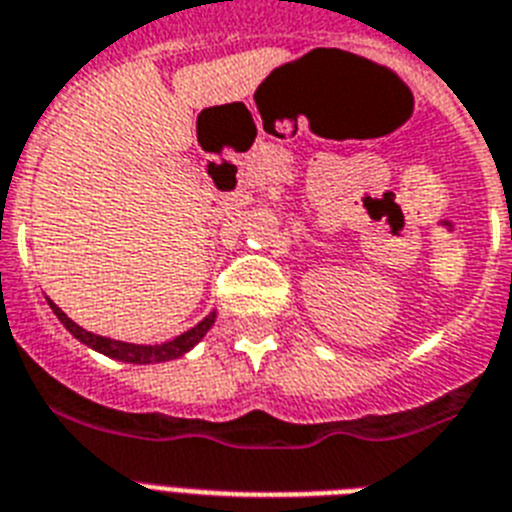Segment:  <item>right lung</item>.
<instances>
[{
  "label": "right lung",
  "mask_w": 512,
  "mask_h": 512,
  "mask_svg": "<svg viewBox=\"0 0 512 512\" xmlns=\"http://www.w3.org/2000/svg\"><path fill=\"white\" fill-rule=\"evenodd\" d=\"M52 311L57 314V319L70 329V335L78 337L80 342H86L88 348L99 350L104 356L109 358H117V361H125V363H162V361H172V358H180L183 353H188L193 345H196L201 337L206 335L214 324V314H209L201 324H196L193 329L183 332L180 337L170 342H162V345H133V342H120V340H109V337H99V335H91L86 332L83 327L73 322V319H67L52 301H49Z\"/></svg>",
  "instance_id": "add662e5"
}]
</instances>
